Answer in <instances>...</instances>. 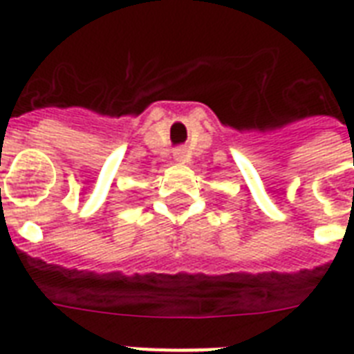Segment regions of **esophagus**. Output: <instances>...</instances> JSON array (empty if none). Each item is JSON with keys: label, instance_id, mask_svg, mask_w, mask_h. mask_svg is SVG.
<instances>
[{"label": "esophagus", "instance_id": "34e87169", "mask_svg": "<svg viewBox=\"0 0 354 354\" xmlns=\"http://www.w3.org/2000/svg\"><path fill=\"white\" fill-rule=\"evenodd\" d=\"M185 157H186L185 149H177V151H175V159H177V160H183Z\"/></svg>", "mask_w": 354, "mask_h": 354}]
</instances>
